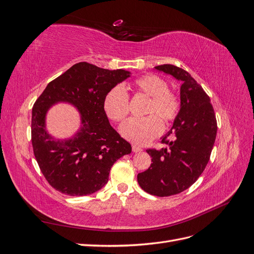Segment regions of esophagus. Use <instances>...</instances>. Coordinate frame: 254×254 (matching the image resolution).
Segmentation results:
<instances>
[{"label": "esophagus", "mask_w": 254, "mask_h": 254, "mask_svg": "<svg viewBox=\"0 0 254 254\" xmlns=\"http://www.w3.org/2000/svg\"><path fill=\"white\" fill-rule=\"evenodd\" d=\"M143 149L141 148V147H139V146H136V145H132V151L133 152H140V151H142Z\"/></svg>", "instance_id": "obj_1"}]
</instances>
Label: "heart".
<instances>
[{
    "label": "heart",
    "instance_id": "heart-1",
    "mask_svg": "<svg viewBox=\"0 0 254 254\" xmlns=\"http://www.w3.org/2000/svg\"><path fill=\"white\" fill-rule=\"evenodd\" d=\"M134 87L137 91L151 97L146 118H131L123 123L120 127L121 134L135 144L145 145L158 136L162 131V123L175 120L179 111V99L168 90L167 82L156 74H146L135 79ZM104 109L110 120L121 122L129 112V97L122 86H115L109 90L104 98ZM155 113L159 117L153 116Z\"/></svg>",
    "mask_w": 254,
    "mask_h": 254
}]
</instances>
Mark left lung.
<instances>
[{"instance_id": "left-lung-1", "label": "left lung", "mask_w": 254, "mask_h": 254, "mask_svg": "<svg viewBox=\"0 0 254 254\" xmlns=\"http://www.w3.org/2000/svg\"><path fill=\"white\" fill-rule=\"evenodd\" d=\"M182 82L180 110L164 136L167 147L147 149L151 165L137 174V182L148 194L165 197L179 194L194 184L209 162L217 133L211 99L190 74L173 64L155 66ZM174 134V141H165Z\"/></svg>"}]
</instances>
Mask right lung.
I'll return each instance as SVG.
<instances>
[{
  "instance_id": "add662e5",
  "label": "right lung",
  "mask_w": 254,
  "mask_h": 254,
  "mask_svg": "<svg viewBox=\"0 0 254 254\" xmlns=\"http://www.w3.org/2000/svg\"><path fill=\"white\" fill-rule=\"evenodd\" d=\"M130 74L79 63L51 81L36 101L32 113L35 158L45 179L60 193H95L108 182L115 161L131 152V145L112 128L104 109L106 94ZM57 103L71 104L80 113V128L70 138L54 137L46 127V115Z\"/></svg>"
}]
</instances>
